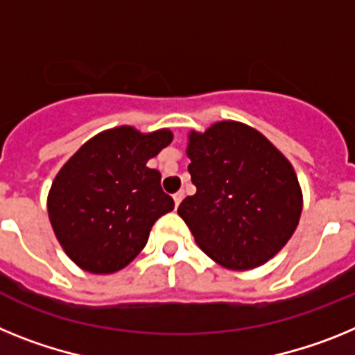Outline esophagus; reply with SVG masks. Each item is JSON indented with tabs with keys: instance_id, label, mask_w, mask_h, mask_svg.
<instances>
[{
	"instance_id": "obj_1",
	"label": "esophagus",
	"mask_w": 355,
	"mask_h": 355,
	"mask_svg": "<svg viewBox=\"0 0 355 355\" xmlns=\"http://www.w3.org/2000/svg\"><path fill=\"white\" fill-rule=\"evenodd\" d=\"M173 200H175V205H177V207H178L182 200H184V191H178V193H175Z\"/></svg>"
}]
</instances>
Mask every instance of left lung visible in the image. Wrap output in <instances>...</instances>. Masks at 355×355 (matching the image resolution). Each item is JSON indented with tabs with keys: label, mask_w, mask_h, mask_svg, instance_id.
I'll return each instance as SVG.
<instances>
[{
	"label": "left lung",
	"mask_w": 355,
	"mask_h": 355,
	"mask_svg": "<svg viewBox=\"0 0 355 355\" xmlns=\"http://www.w3.org/2000/svg\"><path fill=\"white\" fill-rule=\"evenodd\" d=\"M196 186L178 214L212 261L230 270L261 266L288 243L302 212L293 166L263 134L221 121L189 135Z\"/></svg>",
	"instance_id": "left-lung-1"
}]
</instances>
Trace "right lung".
Returning a JSON list of instances; mask_svg holds the SVG:
<instances>
[{"label":"right lung","instance_id":"1","mask_svg":"<svg viewBox=\"0 0 355 355\" xmlns=\"http://www.w3.org/2000/svg\"><path fill=\"white\" fill-rule=\"evenodd\" d=\"M173 139L169 130L132 126L101 132L55 177L48 214L71 261L91 273H114L144 248L153 223L175 202L146 162Z\"/></svg>","mask_w":355,"mask_h":355}]
</instances>
